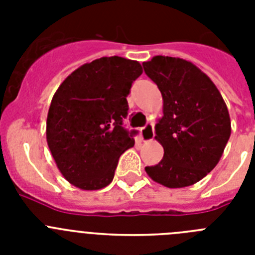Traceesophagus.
<instances>
[{"label": "esophagus", "instance_id": "obj_1", "mask_svg": "<svg viewBox=\"0 0 255 255\" xmlns=\"http://www.w3.org/2000/svg\"><path fill=\"white\" fill-rule=\"evenodd\" d=\"M140 138L143 141H150L154 138V128L152 124H147L143 129H140Z\"/></svg>", "mask_w": 255, "mask_h": 255}]
</instances>
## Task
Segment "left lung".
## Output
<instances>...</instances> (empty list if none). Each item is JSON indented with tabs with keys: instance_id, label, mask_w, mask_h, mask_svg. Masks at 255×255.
Wrapping results in <instances>:
<instances>
[{
	"instance_id": "obj_1",
	"label": "left lung",
	"mask_w": 255,
	"mask_h": 255,
	"mask_svg": "<svg viewBox=\"0 0 255 255\" xmlns=\"http://www.w3.org/2000/svg\"><path fill=\"white\" fill-rule=\"evenodd\" d=\"M143 67L163 100V116L154 128L163 158L145 172L166 188L193 185L216 167L229 141L226 103L215 83L190 61L154 56Z\"/></svg>"
}]
</instances>
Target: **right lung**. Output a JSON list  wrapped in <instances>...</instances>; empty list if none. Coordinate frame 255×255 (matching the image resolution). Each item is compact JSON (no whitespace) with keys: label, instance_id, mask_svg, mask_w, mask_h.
Here are the masks:
<instances>
[{"label":"right lung","instance_id":"right-lung-1","mask_svg":"<svg viewBox=\"0 0 255 255\" xmlns=\"http://www.w3.org/2000/svg\"><path fill=\"white\" fill-rule=\"evenodd\" d=\"M143 73L138 61L112 56L84 64L61 83L47 115V144L62 176L82 190L114 180L120 155L134 145L123 128L126 97Z\"/></svg>","mask_w":255,"mask_h":255}]
</instances>
